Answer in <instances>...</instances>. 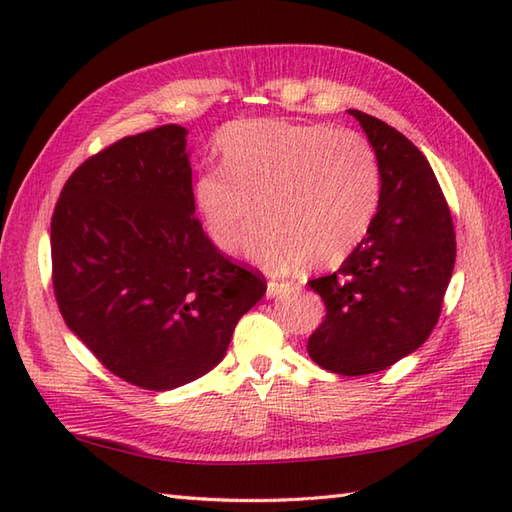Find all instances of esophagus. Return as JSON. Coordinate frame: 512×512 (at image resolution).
I'll return each instance as SVG.
<instances>
[{
	"label": "esophagus",
	"mask_w": 512,
	"mask_h": 512,
	"mask_svg": "<svg viewBox=\"0 0 512 512\" xmlns=\"http://www.w3.org/2000/svg\"><path fill=\"white\" fill-rule=\"evenodd\" d=\"M292 290H295V284H292V281H277V279H270V281H268V290H266V295H268V297H281V295H290Z\"/></svg>",
	"instance_id": "obj_1"
}]
</instances>
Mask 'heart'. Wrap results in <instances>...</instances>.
<instances>
[{
  "mask_svg": "<svg viewBox=\"0 0 512 512\" xmlns=\"http://www.w3.org/2000/svg\"><path fill=\"white\" fill-rule=\"evenodd\" d=\"M222 167H204L191 200L222 253L244 244L268 268L339 264L363 242L380 200V165L369 140L352 129L281 118H248L217 136Z\"/></svg>",
  "mask_w": 512,
  "mask_h": 512,
  "instance_id": "heart-1",
  "label": "heart"
}]
</instances>
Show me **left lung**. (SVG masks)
Masks as SVG:
<instances>
[{
    "mask_svg": "<svg viewBox=\"0 0 512 512\" xmlns=\"http://www.w3.org/2000/svg\"><path fill=\"white\" fill-rule=\"evenodd\" d=\"M350 114L376 151L380 200L363 242L341 268L308 281L325 303L308 354L334 374L365 376L418 350L436 328L455 264V231L422 151L380 118Z\"/></svg>",
    "mask_w": 512,
    "mask_h": 512,
    "instance_id": "left-lung-1",
    "label": "left lung"
}]
</instances>
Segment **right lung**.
I'll list each match as a JSON object with an SVG mask.
<instances>
[{
  "instance_id": "obj_1",
  "label": "right lung",
  "mask_w": 512,
  "mask_h": 512,
  "mask_svg": "<svg viewBox=\"0 0 512 512\" xmlns=\"http://www.w3.org/2000/svg\"><path fill=\"white\" fill-rule=\"evenodd\" d=\"M187 129L125 136L74 169L50 224L52 288L85 347L125 383L165 391L222 361L266 279L206 237Z\"/></svg>"
}]
</instances>
